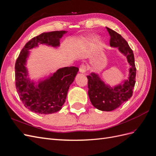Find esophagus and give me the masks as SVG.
<instances>
[{"instance_id":"1","label":"esophagus","mask_w":156,"mask_h":156,"mask_svg":"<svg viewBox=\"0 0 156 156\" xmlns=\"http://www.w3.org/2000/svg\"><path fill=\"white\" fill-rule=\"evenodd\" d=\"M87 71V67L86 66L84 65V64H81V65L79 66V71L81 72V73H85Z\"/></svg>"}]
</instances>
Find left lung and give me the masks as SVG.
I'll use <instances>...</instances> for the list:
<instances>
[{"label": "left lung", "instance_id": "1", "mask_svg": "<svg viewBox=\"0 0 156 156\" xmlns=\"http://www.w3.org/2000/svg\"><path fill=\"white\" fill-rule=\"evenodd\" d=\"M107 29L111 36V46L119 48V51L126 55L130 64L128 78L123 81V84L111 87L101 81L96 73H91L87 77L88 79V94L91 103L100 111H111L119 107L132 96L136 83V68L134 54L127 41L116 32L108 28Z\"/></svg>", "mask_w": 156, "mask_h": 156}]
</instances>
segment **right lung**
Returning <instances> with one entry per match:
<instances>
[{"label": "right lung", "instance_id": "1", "mask_svg": "<svg viewBox=\"0 0 156 156\" xmlns=\"http://www.w3.org/2000/svg\"><path fill=\"white\" fill-rule=\"evenodd\" d=\"M66 31L44 32L26 44L15 63V83L18 95L26 108L38 114L47 115L60 111L66 102L68 90L79 71L76 67L61 68L37 85L27 78L25 67L29 49L38 44L53 47L59 45V39Z\"/></svg>", "mask_w": 156, "mask_h": 156}]
</instances>
